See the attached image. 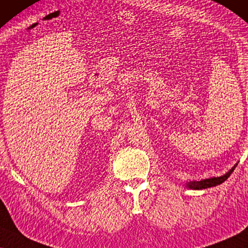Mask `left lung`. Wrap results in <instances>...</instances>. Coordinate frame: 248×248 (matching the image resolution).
<instances>
[{
	"label": "left lung",
	"instance_id": "1",
	"mask_svg": "<svg viewBox=\"0 0 248 248\" xmlns=\"http://www.w3.org/2000/svg\"><path fill=\"white\" fill-rule=\"evenodd\" d=\"M235 167H236V165L233 166L232 170H229V172L224 174L222 176L210 177V179H204L201 181H191V182L186 183V186L189 187V189H192V190H202V189H208V187H211V186H219V184L224 183L225 181L228 179V177L230 176V174H232L233 172V170H235Z\"/></svg>",
	"mask_w": 248,
	"mask_h": 248
}]
</instances>
